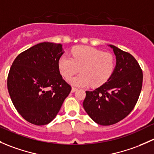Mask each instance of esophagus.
<instances>
[{
	"instance_id": "obj_1",
	"label": "esophagus",
	"mask_w": 154,
	"mask_h": 154,
	"mask_svg": "<svg viewBox=\"0 0 154 154\" xmlns=\"http://www.w3.org/2000/svg\"><path fill=\"white\" fill-rule=\"evenodd\" d=\"M76 91H77V88H74V87H72V93H74V92H75Z\"/></svg>"
}]
</instances>
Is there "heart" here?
Returning a JSON list of instances; mask_svg holds the SVG:
<instances>
[{
  "mask_svg": "<svg viewBox=\"0 0 154 154\" xmlns=\"http://www.w3.org/2000/svg\"><path fill=\"white\" fill-rule=\"evenodd\" d=\"M61 74L66 78L78 72L81 74L70 77L69 82L74 86L99 87L109 80L114 72L115 60L110 53L103 52L89 46H77L72 57L62 55L58 60Z\"/></svg>",
  "mask_w": 154,
  "mask_h": 154,
  "instance_id": "b5f03b06",
  "label": "heart"
}]
</instances>
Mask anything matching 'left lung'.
<instances>
[{
	"label": "left lung",
	"instance_id": "8db88e82",
	"mask_svg": "<svg viewBox=\"0 0 154 154\" xmlns=\"http://www.w3.org/2000/svg\"><path fill=\"white\" fill-rule=\"evenodd\" d=\"M116 56V66L109 80L95 90L86 91L83 108L96 123L111 125L134 109L142 90V69L131 54L109 45Z\"/></svg>",
	"mask_w": 154,
	"mask_h": 154
}]
</instances>
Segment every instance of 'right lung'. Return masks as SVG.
Returning a JSON list of instances; mask_svg holds the SVG:
<instances>
[{"mask_svg":"<svg viewBox=\"0 0 154 154\" xmlns=\"http://www.w3.org/2000/svg\"><path fill=\"white\" fill-rule=\"evenodd\" d=\"M63 53L61 44L43 42L20 53L11 66L7 79L11 100L30 123L51 122L72 90L58 67Z\"/></svg>","mask_w":154,"mask_h":154,"instance_id":"right-lung-1","label":"right lung"}]
</instances>
